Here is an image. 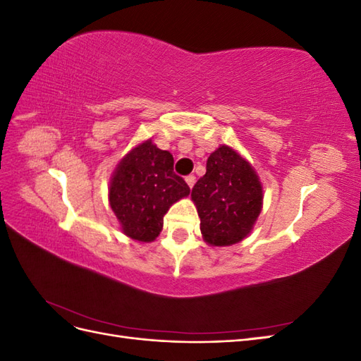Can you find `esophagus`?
Masks as SVG:
<instances>
[{
	"label": "esophagus",
	"mask_w": 361,
	"mask_h": 361,
	"mask_svg": "<svg viewBox=\"0 0 361 361\" xmlns=\"http://www.w3.org/2000/svg\"><path fill=\"white\" fill-rule=\"evenodd\" d=\"M185 182L188 183V187H190V188H192V187H194V183H195V176H194V174H190V176L185 178Z\"/></svg>",
	"instance_id": "34e87169"
}]
</instances>
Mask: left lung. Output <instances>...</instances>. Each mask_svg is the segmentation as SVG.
I'll use <instances>...</instances> for the list:
<instances>
[{"instance_id":"left-lung-1","label":"left lung","mask_w":361,"mask_h":361,"mask_svg":"<svg viewBox=\"0 0 361 361\" xmlns=\"http://www.w3.org/2000/svg\"><path fill=\"white\" fill-rule=\"evenodd\" d=\"M191 200L197 207L203 241L228 247L253 231L264 206V187L255 167L236 149L221 145L207 158Z\"/></svg>"}]
</instances>
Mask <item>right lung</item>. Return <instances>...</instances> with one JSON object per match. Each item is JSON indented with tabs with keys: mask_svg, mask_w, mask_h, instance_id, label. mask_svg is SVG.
<instances>
[{
	"mask_svg": "<svg viewBox=\"0 0 361 361\" xmlns=\"http://www.w3.org/2000/svg\"><path fill=\"white\" fill-rule=\"evenodd\" d=\"M188 195L190 187L173 171V155L150 138L118 161L108 187V202L120 231L138 243L155 241L164 215Z\"/></svg>",
	"mask_w": 361,
	"mask_h": 361,
	"instance_id": "right-lung-1",
	"label": "right lung"
}]
</instances>
